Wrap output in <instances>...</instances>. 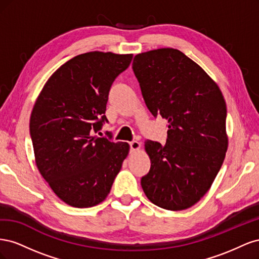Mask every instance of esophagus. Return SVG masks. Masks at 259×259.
Instances as JSON below:
<instances>
[{
  "label": "esophagus",
  "instance_id": "esophagus-1",
  "mask_svg": "<svg viewBox=\"0 0 259 259\" xmlns=\"http://www.w3.org/2000/svg\"><path fill=\"white\" fill-rule=\"evenodd\" d=\"M130 146H131V150L132 151H138L140 147H142V144L136 142V140H134V142H131L130 143Z\"/></svg>",
  "mask_w": 259,
  "mask_h": 259
}]
</instances>
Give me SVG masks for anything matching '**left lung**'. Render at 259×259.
Wrapping results in <instances>:
<instances>
[{"mask_svg":"<svg viewBox=\"0 0 259 259\" xmlns=\"http://www.w3.org/2000/svg\"><path fill=\"white\" fill-rule=\"evenodd\" d=\"M133 70L149 111L168 122L165 145L145 143L151 167L140 182L143 190L159 207L189 208L208 191L228 149L223 93L175 49L138 54Z\"/></svg>","mask_w":259,"mask_h":259,"instance_id":"1","label":"left lung"}]
</instances>
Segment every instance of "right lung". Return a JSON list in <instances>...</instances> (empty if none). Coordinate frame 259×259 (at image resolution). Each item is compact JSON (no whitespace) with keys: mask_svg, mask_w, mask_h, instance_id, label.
Listing matches in <instances>:
<instances>
[{"mask_svg":"<svg viewBox=\"0 0 259 259\" xmlns=\"http://www.w3.org/2000/svg\"><path fill=\"white\" fill-rule=\"evenodd\" d=\"M133 54L90 52L55 71L30 116L35 164L57 197L73 207H92L111 190L127 143L96 134L104 122L109 91Z\"/></svg>","mask_w":259,"mask_h":259,"instance_id":"obj_1","label":"right lung"}]
</instances>
